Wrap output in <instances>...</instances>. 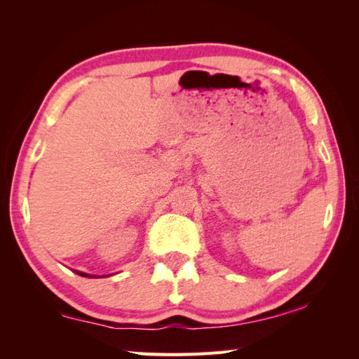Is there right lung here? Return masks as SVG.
Wrapping results in <instances>:
<instances>
[{
	"mask_svg": "<svg viewBox=\"0 0 359 359\" xmlns=\"http://www.w3.org/2000/svg\"><path fill=\"white\" fill-rule=\"evenodd\" d=\"M77 274H80V276L83 278H104V276H94V274H88V273H83V271H75Z\"/></svg>",
	"mask_w": 359,
	"mask_h": 359,
	"instance_id": "add662e5",
	"label": "right lung"
}]
</instances>
